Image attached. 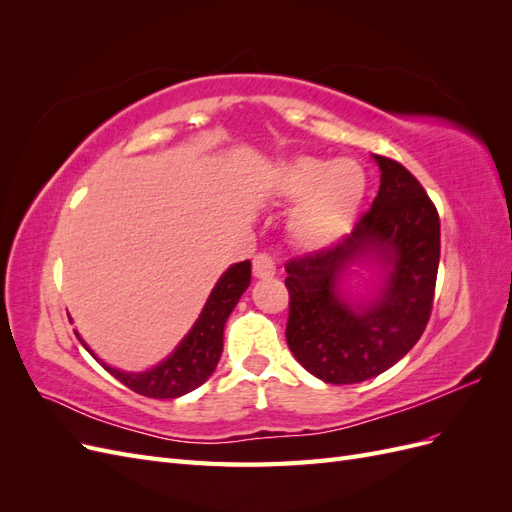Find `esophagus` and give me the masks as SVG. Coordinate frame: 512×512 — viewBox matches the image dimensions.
I'll return each mask as SVG.
<instances>
[{
    "mask_svg": "<svg viewBox=\"0 0 512 512\" xmlns=\"http://www.w3.org/2000/svg\"><path fill=\"white\" fill-rule=\"evenodd\" d=\"M252 271L256 277H260V280H267V277L275 275V262L267 252H260L252 260Z\"/></svg>",
    "mask_w": 512,
    "mask_h": 512,
    "instance_id": "esophagus-1",
    "label": "esophagus"
}]
</instances>
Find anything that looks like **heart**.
<instances>
[{
	"instance_id": "heart-1",
	"label": "heart",
	"mask_w": 512,
	"mask_h": 512,
	"mask_svg": "<svg viewBox=\"0 0 512 512\" xmlns=\"http://www.w3.org/2000/svg\"><path fill=\"white\" fill-rule=\"evenodd\" d=\"M277 190L301 203L290 218V235L303 247H324L352 226L367 192L365 168L352 158H294L277 173Z\"/></svg>"
}]
</instances>
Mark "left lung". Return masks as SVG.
I'll use <instances>...</instances> for the list:
<instances>
[{
    "label": "left lung",
    "instance_id": "obj_1",
    "mask_svg": "<svg viewBox=\"0 0 512 512\" xmlns=\"http://www.w3.org/2000/svg\"><path fill=\"white\" fill-rule=\"evenodd\" d=\"M380 190L348 237L286 262L290 294L286 342L309 374L329 384H356L393 367L421 339L433 307L440 218L423 185L399 162L374 156ZM390 267L381 297L352 308L336 280L356 257Z\"/></svg>",
    "mask_w": 512,
    "mask_h": 512
}]
</instances>
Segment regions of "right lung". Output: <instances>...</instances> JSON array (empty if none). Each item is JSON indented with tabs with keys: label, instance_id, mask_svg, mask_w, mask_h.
<instances>
[{
	"label": "right lung",
	"instance_id": "obj_1",
	"mask_svg": "<svg viewBox=\"0 0 512 512\" xmlns=\"http://www.w3.org/2000/svg\"><path fill=\"white\" fill-rule=\"evenodd\" d=\"M250 277V260L232 265L211 290L192 331L183 337V342L175 348V352L160 365L143 371V374H128V371H119L102 363L104 369L111 371L121 384H126L134 393L153 399H175L198 389L200 384L207 382V378L213 374L215 365L220 361L224 348L226 320L239 303L241 294L250 286ZM76 337H79V342L89 350V346L83 342L79 333H76ZM89 354L94 352L89 350Z\"/></svg>",
	"mask_w": 512,
	"mask_h": 512
}]
</instances>
